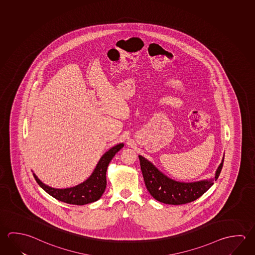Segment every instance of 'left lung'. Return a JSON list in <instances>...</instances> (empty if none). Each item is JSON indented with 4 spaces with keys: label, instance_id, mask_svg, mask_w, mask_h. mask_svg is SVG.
<instances>
[{
    "label": "left lung",
    "instance_id": "8db88e82",
    "mask_svg": "<svg viewBox=\"0 0 255 255\" xmlns=\"http://www.w3.org/2000/svg\"><path fill=\"white\" fill-rule=\"evenodd\" d=\"M140 169L147 190L156 201L171 205H182L195 201L204 194L217 181L223 167L224 158L216 172L213 180L194 183H180L162 174L155 165L145 157L138 156Z\"/></svg>",
    "mask_w": 255,
    "mask_h": 255
}]
</instances>
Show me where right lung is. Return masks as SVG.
<instances>
[{
	"label": "right lung",
	"mask_w": 255,
	"mask_h": 255,
	"mask_svg": "<svg viewBox=\"0 0 255 255\" xmlns=\"http://www.w3.org/2000/svg\"><path fill=\"white\" fill-rule=\"evenodd\" d=\"M124 147V144L120 143L117 146L110 148L104 154L95 168L94 172L90 175V178L84 183H81L74 187L67 189H54L45 185L33 174L36 183L43 188L45 192L54 197L56 200L63 201L68 204L73 205H85L94 202L102 196L107 186V169L108 164L112 160L114 156Z\"/></svg>",
	"instance_id": "1"
}]
</instances>
